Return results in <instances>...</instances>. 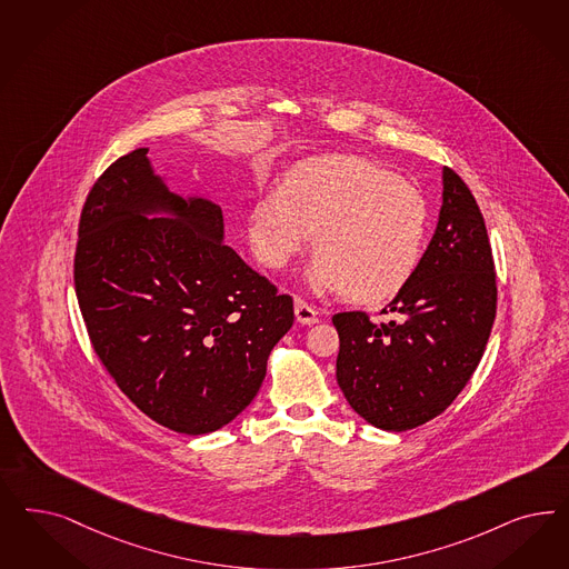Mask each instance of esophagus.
<instances>
[{"mask_svg": "<svg viewBox=\"0 0 569 569\" xmlns=\"http://www.w3.org/2000/svg\"><path fill=\"white\" fill-rule=\"evenodd\" d=\"M295 318L301 325H313V322H318V312L313 310L308 301L295 297Z\"/></svg>", "mask_w": 569, "mask_h": 569, "instance_id": "esophagus-1", "label": "esophagus"}]
</instances>
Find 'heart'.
Instances as JSON below:
<instances>
[{"label": "heart", "instance_id": "1", "mask_svg": "<svg viewBox=\"0 0 569 569\" xmlns=\"http://www.w3.org/2000/svg\"><path fill=\"white\" fill-rule=\"evenodd\" d=\"M429 211L412 183L360 157H313L291 167L280 190L257 199L249 240L257 259L284 268L312 240L308 284L348 291L358 303L400 293L421 261Z\"/></svg>", "mask_w": 569, "mask_h": 569}]
</instances>
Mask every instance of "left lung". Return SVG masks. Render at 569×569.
<instances>
[{
	"label": "left lung",
	"instance_id": "8db88e82",
	"mask_svg": "<svg viewBox=\"0 0 569 569\" xmlns=\"http://www.w3.org/2000/svg\"><path fill=\"white\" fill-rule=\"evenodd\" d=\"M387 310L398 320L375 325L365 312L332 316L339 332L337 383L365 421L406 431L455 402L495 325V261L483 216L448 167H441L433 239Z\"/></svg>",
	"mask_w": 569,
	"mask_h": 569
}]
</instances>
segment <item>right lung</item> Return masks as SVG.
<instances>
[{"mask_svg":"<svg viewBox=\"0 0 569 569\" xmlns=\"http://www.w3.org/2000/svg\"><path fill=\"white\" fill-rule=\"evenodd\" d=\"M148 148L117 159L81 211L74 291L93 349L152 421L218 431L253 402L293 299L223 244L220 204L180 194Z\"/></svg>","mask_w":569,"mask_h":569,"instance_id":"right-lung-1","label":"right lung"}]
</instances>
